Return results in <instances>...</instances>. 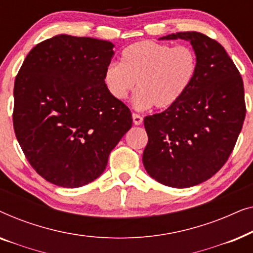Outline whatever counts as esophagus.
<instances>
[{
  "label": "esophagus",
  "instance_id": "1",
  "mask_svg": "<svg viewBox=\"0 0 253 253\" xmlns=\"http://www.w3.org/2000/svg\"><path fill=\"white\" fill-rule=\"evenodd\" d=\"M132 120H133L134 126H140V124L143 123V116H140L139 114L133 113L132 114Z\"/></svg>",
  "mask_w": 253,
  "mask_h": 253
}]
</instances>
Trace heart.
I'll use <instances>...</instances> for the list:
<instances>
[{
    "label": "heart",
    "mask_w": 253,
    "mask_h": 253,
    "mask_svg": "<svg viewBox=\"0 0 253 253\" xmlns=\"http://www.w3.org/2000/svg\"><path fill=\"white\" fill-rule=\"evenodd\" d=\"M197 68L198 58L190 46L144 40L126 47L121 63H109L103 81L114 99L126 100L137 83L133 102L138 109L152 105L167 109L190 87Z\"/></svg>",
    "instance_id": "1"
}]
</instances>
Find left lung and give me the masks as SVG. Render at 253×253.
Returning <instances> with one entry per match:
<instances>
[{"label": "left lung", "instance_id": "1", "mask_svg": "<svg viewBox=\"0 0 253 253\" xmlns=\"http://www.w3.org/2000/svg\"><path fill=\"white\" fill-rule=\"evenodd\" d=\"M190 41L198 58L193 82L174 106L144 119L148 175L171 188H189L212 177L233 152L247 113L240 71L227 51L199 32L162 40Z\"/></svg>", "mask_w": 253, "mask_h": 253}]
</instances>
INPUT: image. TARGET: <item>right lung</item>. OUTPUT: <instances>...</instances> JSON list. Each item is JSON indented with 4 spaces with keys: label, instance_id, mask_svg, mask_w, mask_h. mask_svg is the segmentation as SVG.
<instances>
[{
    "label": "right lung",
    "instance_id": "obj_1",
    "mask_svg": "<svg viewBox=\"0 0 253 253\" xmlns=\"http://www.w3.org/2000/svg\"><path fill=\"white\" fill-rule=\"evenodd\" d=\"M114 44L58 34L38 43L16 76L12 122L32 168L46 181L79 188L98 178L132 126L103 75Z\"/></svg>",
    "mask_w": 253,
    "mask_h": 253
}]
</instances>
